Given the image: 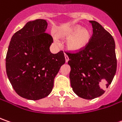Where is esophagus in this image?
<instances>
[{
    "instance_id": "34e87169",
    "label": "esophagus",
    "mask_w": 122,
    "mask_h": 122,
    "mask_svg": "<svg viewBox=\"0 0 122 122\" xmlns=\"http://www.w3.org/2000/svg\"><path fill=\"white\" fill-rule=\"evenodd\" d=\"M65 62H66V63H67L68 61H69V57H68L66 54H65Z\"/></svg>"
}]
</instances>
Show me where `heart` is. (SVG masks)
Masks as SVG:
<instances>
[{
  "label": "heart",
  "mask_w": 122,
  "mask_h": 122,
  "mask_svg": "<svg viewBox=\"0 0 122 122\" xmlns=\"http://www.w3.org/2000/svg\"><path fill=\"white\" fill-rule=\"evenodd\" d=\"M63 37H69L66 42L68 49L72 51H79L84 48L90 42L92 38V33L90 29L86 27L81 28L80 25H74L65 29L61 33ZM55 42H58L55 38Z\"/></svg>",
  "instance_id": "b5f03b06"
}]
</instances>
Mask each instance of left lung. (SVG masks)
<instances>
[{
    "instance_id": "8db88e82",
    "label": "left lung",
    "mask_w": 122,
    "mask_h": 122,
    "mask_svg": "<svg viewBox=\"0 0 122 122\" xmlns=\"http://www.w3.org/2000/svg\"><path fill=\"white\" fill-rule=\"evenodd\" d=\"M92 38L84 48L76 53L66 52L69 60L71 86L78 97L93 99L104 94L117 69L115 41L113 36L95 21Z\"/></svg>"
}]
</instances>
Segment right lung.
<instances>
[{
    "mask_svg": "<svg viewBox=\"0 0 122 122\" xmlns=\"http://www.w3.org/2000/svg\"><path fill=\"white\" fill-rule=\"evenodd\" d=\"M44 19L27 22L11 38L6 56V74L17 94L39 100L53 90L54 79L65 62L63 52L50 51L53 37Z\"/></svg>",
    "mask_w": 122,
    "mask_h": 122,
    "instance_id": "right-lung-1",
    "label": "right lung"
}]
</instances>
